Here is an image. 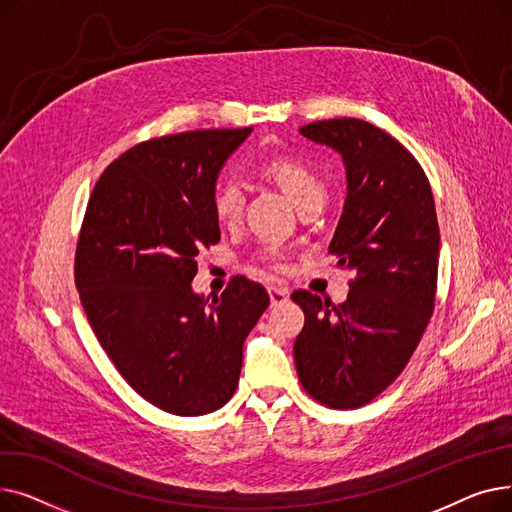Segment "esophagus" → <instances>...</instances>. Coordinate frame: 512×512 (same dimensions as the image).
I'll use <instances>...</instances> for the list:
<instances>
[{
  "instance_id": "34e87169",
  "label": "esophagus",
  "mask_w": 512,
  "mask_h": 512,
  "mask_svg": "<svg viewBox=\"0 0 512 512\" xmlns=\"http://www.w3.org/2000/svg\"><path fill=\"white\" fill-rule=\"evenodd\" d=\"M267 294H270V303L272 307H278V305H284L288 301V290L286 288H278V286H270L267 288Z\"/></svg>"
}]
</instances>
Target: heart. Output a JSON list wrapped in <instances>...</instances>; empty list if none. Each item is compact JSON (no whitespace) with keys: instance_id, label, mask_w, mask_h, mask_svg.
Here are the masks:
<instances>
[{"instance_id":"1","label":"heart","mask_w":512,"mask_h":512,"mask_svg":"<svg viewBox=\"0 0 512 512\" xmlns=\"http://www.w3.org/2000/svg\"><path fill=\"white\" fill-rule=\"evenodd\" d=\"M261 172L274 180L282 191L290 197V201L297 205L299 209L311 201H324L326 188L324 182L319 180V176L303 164L297 157H288V155H272L261 161ZM247 193L245 186L236 178V176H224L213 188V213L222 224H232L240 218L242 209H245ZM267 265L280 267V257L274 249H267L261 257Z\"/></svg>"}]
</instances>
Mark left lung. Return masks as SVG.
<instances>
[{
    "label": "left lung",
    "instance_id": "1",
    "mask_svg": "<svg viewBox=\"0 0 512 512\" xmlns=\"http://www.w3.org/2000/svg\"><path fill=\"white\" fill-rule=\"evenodd\" d=\"M301 134L342 155L348 191L328 251L355 278L340 305L309 290L292 292L305 313L294 363L321 405L357 409L407 367L434 313V195L419 161L378 126L334 118L311 122Z\"/></svg>",
    "mask_w": 512,
    "mask_h": 512
}]
</instances>
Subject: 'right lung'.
Masks as SVG:
<instances>
[{
	"label": "right lung",
	"mask_w": 512,
	"mask_h": 512,
	"mask_svg": "<svg viewBox=\"0 0 512 512\" xmlns=\"http://www.w3.org/2000/svg\"><path fill=\"white\" fill-rule=\"evenodd\" d=\"M251 130L134 145L97 180L80 228L74 282L89 324L128 386L172 415L226 405L242 344L270 307L265 288L245 276L211 301L191 286L199 251L220 240L215 180Z\"/></svg>",
	"instance_id": "right-lung-1"
}]
</instances>
